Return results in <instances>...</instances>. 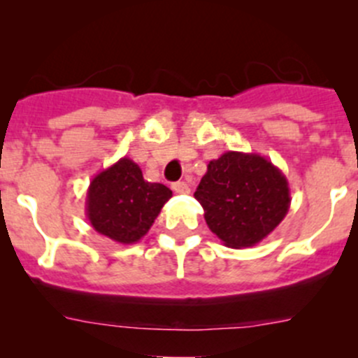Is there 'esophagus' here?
<instances>
[{
    "instance_id": "obj_1",
    "label": "esophagus",
    "mask_w": 358,
    "mask_h": 358,
    "mask_svg": "<svg viewBox=\"0 0 358 358\" xmlns=\"http://www.w3.org/2000/svg\"><path fill=\"white\" fill-rule=\"evenodd\" d=\"M171 189L175 190L176 194H189L190 187H189V183H187V182H175L171 185Z\"/></svg>"
}]
</instances>
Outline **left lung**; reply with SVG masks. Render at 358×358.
I'll use <instances>...</instances> for the list:
<instances>
[{
  "label": "left lung",
  "mask_w": 358,
  "mask_h": 358,
  "mask_svg": "<svg viewBox=\"0 0 358 358\" xmlns=\"http://www.w3.org/2000/svg\"><path fill=\"white\" fill-rule=\"evenodd\" d=\"M194 197L209 230L234 249L262 243L291 206L289 183L272 161L234 150L209 161Z\"/></svg>",
  "instance_id": "left-lung-1"
}]
</instances>
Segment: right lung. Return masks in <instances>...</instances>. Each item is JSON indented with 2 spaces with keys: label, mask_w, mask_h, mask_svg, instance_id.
Listing matches in <instances>:
<instances>
[{
  "label": "right lung",
  "mask_w": 358,
  "mask_h": 358,
  "mask_svg": "<svg viewBox=\"0 0 358 358\" xmlns=\"http://www.w3.org/2000/svg\"><path fill=\"white\" fill-rule=\"evenodd\" d=\"M171 196L162 183L143 180L136 162L121 157L90 182L86 216L102 236L119 244H135L149 232Z\"/></svg>",
  "instance_id": "obj_1"
}]
</instances>
